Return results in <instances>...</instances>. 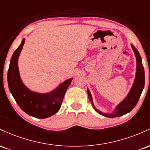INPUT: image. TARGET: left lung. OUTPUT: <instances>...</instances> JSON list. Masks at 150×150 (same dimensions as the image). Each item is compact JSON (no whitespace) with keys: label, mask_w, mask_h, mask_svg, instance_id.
Here are the masks:
<instances>
[{"label":"left lung","mask_w":150,"mask_h":150,"mask_svg":"<svg viewBox=\"0 0 150 150\" xmlns=\"http://www.w3.org/2000/svg\"><path fill=\"white\" fill-rule=\"evenodd\" d=\"M131 47L133 50L134 53H135L136 61H137L135 79L127 97L119 104L117 105V106L112 113L101 112V111L98 110L94 106L92 95H91V93L89 92V89L87 88V94H88L89 100L92 102L93 107L98 113H100L101 115H103V116L108 117V118H116V117L123 116V115L126 114V113L130 112V111H132L137 104V101H138L140 97L141 94H142V90L144 89L145 78H144V70L142 63V58H141L140 53L138 52V51L135 46L131 44Z\"/></svg>","instance_id":"obj_1"}]
</instances>
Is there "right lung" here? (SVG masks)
Returning a JSON list of instances; mask_svg holds the SVG:
<instances>
[{"mask_svg":"<svg viewBox=\"0 0 150 150\" xmlns=\"http://www.w3.org/2000/svg\"><path fill=\"white\" fill-rule=\"evenodd\" d=\"M25 41V39H22L10 59L8 72V87L22 111L37 118H48L57 113L60 109L65 92L73 78L64 81L54 90L46 94L32 92L27 88L20 78L18 69V58Z\"/></svg>","mask_w":150,"mask_h":150,"instance_id":"add662e5","label":"right lung"}]
</instances>
